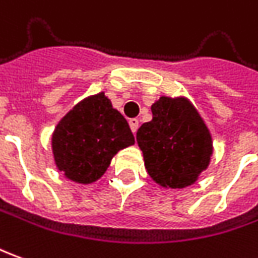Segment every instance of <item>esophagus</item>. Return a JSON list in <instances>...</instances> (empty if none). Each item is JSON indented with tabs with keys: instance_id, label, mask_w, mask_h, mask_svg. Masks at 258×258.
Masks as SVG:
<instances>
[{
	"instance_id": "obj_1",
	"label": "esophagus",
	"mask_w": 258,
	"mask_h": 258,
	"mask_svg": "<svg viewBox=\"0 0 258 258\" xmlns=\"http://www.w3.org/2000/svg\"><path fill=\"white\" fill-rule=\"evenodd\" d=\"M130 128H131V131L133 133H137V130H138V125H140V121H138V118H130Z\"/></svg>"
}]
</instances>
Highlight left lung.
I'll return each mask as SVG.
<instances>
[{
	"label": "left lung",
	"mask_w": 258,
	"mask_h": 258,
	"mask_svg": "<svg viewBox=\"0 0 258 258\" xmlns=\"http://www.w3.org/2000/svg\"><path fill=\"white\" fill-rule=\"evenodd\" d=\"M152 120L137 131L148 174L165 188H184L210 165L212 138L197 109L185 98L162 96Z\"/></svg>",
	"instance_id": "obj_1"
}]
</instances>
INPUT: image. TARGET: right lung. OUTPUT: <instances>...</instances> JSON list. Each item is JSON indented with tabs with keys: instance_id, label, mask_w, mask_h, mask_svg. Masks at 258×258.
Returning <instances> with one entry per match:
<instances>
[{
	"instance_id": "add662e5",
	"label": "right lung",
	"mask_w": 258,
	"mask_h": 258,
	"mask_svg": "<svg viewBox=\"0 0 258 258\" xmlns=\"http://www.w3.org/2000/svg\"><path fill=\"white\" fill-rule=\"evenodd\" d=\"M127 120L103 92L81 100L54 130V162L67 179L81 184L103 176L113 156L134 144Z\"/></svg>"
}]
</instances>
